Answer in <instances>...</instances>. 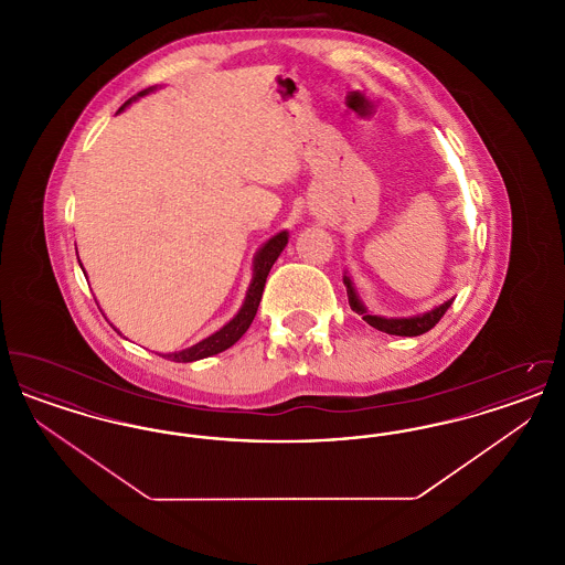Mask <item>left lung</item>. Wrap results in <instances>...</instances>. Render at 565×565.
Here are the masks:
<instances>
[{"label": "left lung", "instance_id": "1", "mask_svg": "<svg viewBox=\"0 0 565 565\" xmlns=\"http://www.w3.org/2000/svg\"><path fill=\"white\" fill-rule=\"evenodd\" d=\"M343 284L348 288V296H350V307L362 316V320L366 323H371L376 330L381 332H387V334H396V337H419L424 332L431 330L436 323L440 322V318L445 316V311L454 305L456 296L436 305L430 311H424V313H417V316H406V318H385V316H376L373 311H369V307L362 302V298L358 295L353 281H351L350 273L345 270L343 273Z\"/></svg>", "mask_w": 565, "mask_h": 565}]
</instances>
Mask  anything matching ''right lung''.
Returning <instances> with one entry per match:
<instances>
[{
	"mask_svg": "<svg viewBox=\"0 0 565 565\" xmlns=\"http://www.w3.org/2000/svg\"><path fill=\"white\" fill-rule=\"evenodd\" d=\"M154 90H157V86L139 90L125 106H120L116 114H120L122 109L129 108L139 97H146V95H150ZM288 237H290L288 231H279L277 235L270 237L269 242L260 245V249L256 252L254 263H252V281H249V288H247L245 298H243L242 309L237 311V316L231 322L224 323L220 330H215L214 334H210L207 339L199 341L196 345H192L189 350L162 353V358H167L171 362H196V360H203V358H210V355H215L220 351L233 348L245 334L249 323L254 322L258 305H260V298H263V292H265L267 275H269L270 267L275 265V260L279 258V254L284 252V247L288 245ZM116 332L120 334V330H116Z\"/></svg>",
	"mask_w": 565,
	"mask_h": 565,
	"instance_id": "add662e5",
	"label": "right lung"
}]
</instances>
